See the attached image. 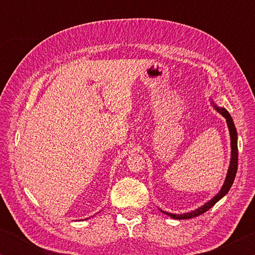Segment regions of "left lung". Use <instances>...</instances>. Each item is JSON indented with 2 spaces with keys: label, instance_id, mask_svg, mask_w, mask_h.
Listing matches in <instances>:
<instances>
[{
  "label": "left lung",
  "instance_id": "8db88e82",
  "mask_svg": "<svg viewBox=\"0 0 255 255\" xmlns=\"http://www.w3.org/2000/svg\"><path fill=\"white\" fill-rule=\"evenodd\" d=\"M210 102L213 107L217 110L219 114H221L224 118L226 119L227 126H228V130H230V137H231V161H230V166H228V171H227V175L225 178V181H224V184L222 189L219 190V192L216 195L214 198L206 202L205 205H202L199 208H197L195 210L189 211V213H184V214H171L167 213V211H164L162 209H159L162 213L169 215L171 218L174 219H189V218H193L197 217L201 214L206 213L207 210H209L211 207H213L216 202H218L222 199L223 197H225L227 195V192L230 191L231 187L233 185V182H234L236 172H237V159H239V150H237V131L235 128L234 122H233V118L231 117L230 112H228L225 108H221L218 107L216 103L213 101V99H210Z\"/></svg>",
  "mask_w": 255,
  "mask_h": 255
}]
</instances>
